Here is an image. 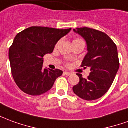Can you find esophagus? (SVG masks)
<instances>
[{
  "mask_svg": "<svg viewBox=\"0 0 128 128\" xmlns=\"http://www.w3.org/2000/svg\"><path fill=\"white\" fill-rule=\"evenodd\" d=\"M64 75H67V76H69V75H71V73H70V72H67V71H65V72H64Z\"/></svg>",
  "mask_w": 128,
  "mask_h": 128,
  "instance_id": "1",
  "label": "esophagus"
}]
</instances>
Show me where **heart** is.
Listing matches in <instances>:
<instances>
[{
	"label": "heart",
	"instance_id": "b5f03b06",
	"mask_svg": "<svg viewBox=\"0 0 128 128\" xmlns=\"http://www.w3.org/2000/svg\"><path fill=\"white\" fill-rule=\"evenodd\" d=\"M79 40V39H75V40Z\"/></svg>",
	"mask_w": 128,
	"mask_h": 128
}]
</instances>
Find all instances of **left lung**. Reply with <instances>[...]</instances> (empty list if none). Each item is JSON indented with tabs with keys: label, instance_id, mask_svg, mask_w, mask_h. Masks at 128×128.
<instances>
[{
	"label": "left lung",
	"instance_id": "1",
	"mask_svg": "<svg viewBox=\"0 0 128 128\" xmlns=\"http://www.w3.org/2000/svg\"><path fill=\"white\" fill-rule=\"evenodd\" d=\"M73 31L86 41L88 53L81 67H89L90 72L87 79L78 73L80 82L72 90L84 100H95L107 92L119 68L116 45L107 34L96 29L82 27Z\"/></svg>",
	"mask_w": 128,
	"mask_h": 128
}]
</instances>
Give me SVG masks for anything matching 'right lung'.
<instances>
[{
    "mask_svg": "<svg viewBox=\"0 0 128 128\" xmlns=\"http://www.w3.org/2000/svg\"><path fill=\"white\" fill-rule=\"evenodd\" d=\"M71 29L31 26L18 33L9 50L11 70L16 85L26 94L37 96L53 87L62 75L59 69H43V57Z\"/></svg>",
    "mask_w": 128,
    "mask_h": 128,
    "instance_id": "obj_1",
    "label": "right lung"
}]
</instances>
